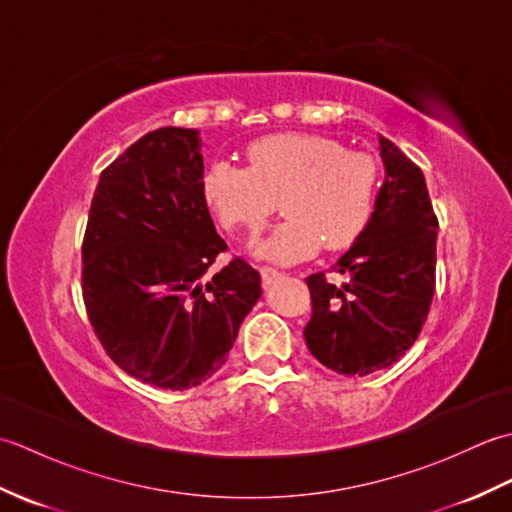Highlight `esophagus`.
Returning <instances> with one entry per match:
<instances>
[{"mask_svg":"<svg viewBox=\"0 0 512 512\" xmlns=\"http://www.w3.org/2000/svg\"><path fill=\"white\" fill-rule=\"evenodd\" d=\"M259 275H262V281H264V286H270L273 284V281H277L279 277H281V273L279 270H275V268H259Z\"/></svg>","mask_w":512,"mask_h":512,"instance_id":"esophagus-1","label":"esophagus"}]
</instances>
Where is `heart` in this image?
<instances>
[{"label": "heart", "instance_id": "heart-1", "mask_svg": "<svg viewBox=\"0 0 512 512\" xmlns=\"http://www.w3.org/2000/svg\"><path fill=\"white\" fill-rule=\"evenodd\" d=\"M248 169L213 160L204 169L200 193L226 231L257 235L284 198V215L253 255L290 266L317 250L352 246L372 220L378 165L319 134H270L246 147Z\"/></svg>", "mask_w": 512, "mask_h": 512}]
</instances>
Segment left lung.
Wrapping results in <instances>:
<instances>
[{
    "label": "left lung",
    "mask_w": 512,
    "mask_h": 512,
    "mask_svg": "<svg viewBox=\"0 0 512 512\" xmlns=\"http://www.w3.org/2000/svg\"><path fill=\"white\" fill-rule=\"evenodd\" d=\"M385 182L365 233L336 262L345 277L310 275L312 319L303 336L312 356L343 376L385 369L418 339L436 288L438 217L418 165L378 136Z\"/></svg>",
    "instance_id": "left-lung-1"
}]
</instances>
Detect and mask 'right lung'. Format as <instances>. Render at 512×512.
<instances>
[{
	"instance_id": "right-lung-1",
	"label": "right lung",
	"mask_w": 512,
	"mask_h": 512,
	"mask_svg": "<svg viewBox=\"0 0 512 512\" xmlns=\"http://www.w3.org/2000/svg\"><path fill=\"white\" fill-rule=\"evenodd\" d=\"M198 129L160 127L101 173L83 239V299L112 361L160 389H189L226 363L262 297L244 259L211 273L226 242L200 193Z\"/></svg>"
}]
</instances>
